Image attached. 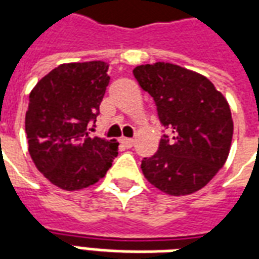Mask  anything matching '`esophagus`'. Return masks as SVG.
I'll use <instances>...</instances> for the list:
<instances>
[{"instance_id": "34e87169", "label": "esophagus", "mask_w": 259, "mask_h": 259, "mask_svg": "<svg viewBox=\"0 0 259 259\" xmlns=\"http://www.w3.org/2000/svg\"><path fill=\"white\" fill-rule=\"evenodd\" d=\"M120 143H122V146L126 147V148H132V147L135 146V140H133V139H127V137L120 139Z\"/></svg>"}]
</instances>
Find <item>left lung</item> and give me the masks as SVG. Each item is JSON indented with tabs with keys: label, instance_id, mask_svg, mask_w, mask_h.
Wrapping results in <instances>:
<instances>
[{
	"label": "left lung",
	"instance_id": "1",
	"mask_svg": "<svg viewBox=\"0 0 259 259\" xmlns=\"http://www.w3.org/2000/svg\"><path fill=\"white\" fill-rule=\"evenodd\" d=\"M133 74L154 98L159 120L170 133L151 158L143 159L144 178L175 197L201 190L229 157L233 119L228 100L205 76L179 65H140Z\"/></svg>",
	"mask_w": 259,
	"mask_h": 259
}]
</instances>
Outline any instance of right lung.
<instances>
[{"label": "right lung", "instance_id": "right-lung-1", "mask_svg": "<svg viewBox=\"0 0 259 259\" xmlns=\"http://www.w3.org/2000/svg\"><path fill=\"white\" fill-rule=\"evenodd\" d=\"M109 65L70 62L53 69L29 96L25 129L36 168L53 185L81 190L102 179L118 155L119 143L90 137L87 124L100 113Z\"/></svg>", "mask_w": 259, "mask_h": 259}]
</instances>
